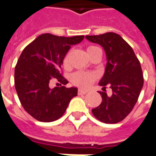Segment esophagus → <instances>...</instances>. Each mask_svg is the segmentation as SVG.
I'll return each instance as SVG.
<instances>
[{
  "mask_svg": "<svg viewBox=\"0 0 156 156\" xmlns=\"http://www.w3.org/2000/svg\"><path fill=\"white\" fill-rule=\"evenodd\" d=\"M87 93V91H86V90L78 89V95H83V94H86Z\"/></svg>",
  "mask_w": 156,
  "mask_h": 156,
  "instance_id": "obj_1",
  "label": "esophagus"
}]
</instances>
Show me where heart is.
I'll use <instances>...</instances> for the list:
<instances>
[{"instance_id":"heart-1","label":"heart","mask_w":156,"mask_h":156,"mask_svg":"<svg viewBox=\"0 0 156 156\" xmlns=\"http://www.w3.org/2000/svg\"><path fill=\"white\" fill-rule=\"evenodd\" d=\"M98 47L96 46H89L87 48V53ZM69 64V54L65 55L63 59V65L65 68ZM97 75L93 72H84V71H78L73 73L71 76V83L74 86L80 87V88H87L95 81Z\"/></svg>"}]
</instances>
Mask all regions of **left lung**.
I'll list each match as a JSON object with an SVG mask.
<instances>
[{"label": "left lung", "instance_id": "1", "mask_svg": "<svg viewBox=\"0 0 156 156\" xmlns=\"http://www.w3.org/2000/svg\"><path fill=\"white\" fill-rule=\"evenodd\" d=\"M86 39L103 47L107 60L105 73L99 83L103 87V92H98L102 101L92 110L93 116L107 124L122 122L132 111L143 87L139 59L131 46L116 33L86 35ZM107 86L112 88V95L105 92Z\"/></svg>", "mask_w": 156, "mask_h": 156}]
</instances>
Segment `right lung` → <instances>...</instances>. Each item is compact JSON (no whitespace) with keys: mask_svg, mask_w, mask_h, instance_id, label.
<instances>
[{"mask_svg":"<svg viewBox=\"0 0 156 156\" xmlns=\"http://www.w3.org/2000/svg\"><path fill=\"white\" fill-rule=\"evenodd\" d=\"M83 38L84 35L43 34L22 51L15 68V87L24 109L34 119L43 122L56 121L77 96V87L62 86L69 82L63 77L61 67L71 46ZM55 78L61 86L50 89L48 84Z\"/></svg>","mask_w":156,"mask_h":156,"instance_id":"obj_1","label":"right lung"}]
</instances>
